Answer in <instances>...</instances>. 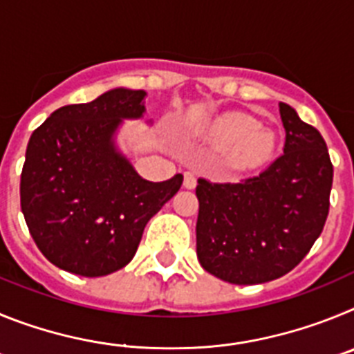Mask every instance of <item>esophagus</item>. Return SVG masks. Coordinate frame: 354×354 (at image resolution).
<instances>
[{
  "mask_svg": "<svg viewBox=\"0 0 354 354\" xmlns=\"http://www.w3.org/2000/svg\"><path fill=\"white\" fill-rule=\"evenodd\" d=\"M195 186H196L195 174H193V171H186V174H184V187H186V189H193Z\"/></svg>",
  "mask_w": 354,
  "mask_h": 354,
  "instance_id": "1",
  "label": "esophagus"
}]
</instances>
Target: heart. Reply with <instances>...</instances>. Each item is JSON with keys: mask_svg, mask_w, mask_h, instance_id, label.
<instances>
[{"mask_svg": "<svg viewBox=\"0 0 354 354\" xmlns=\"http://www.w3.org/2000/svg\"><path fill=\"white\" fill-rule=\"evenodd\" d=\"M211 136L228 145V162L237 170H246L264 162L273 154V134L261 129L253 118L241 113H228L211 127Z\"/></svg>", "mask_w": 354, "mask_h": 354, "instance_id": "1", "label": "heart"}]
</instances>
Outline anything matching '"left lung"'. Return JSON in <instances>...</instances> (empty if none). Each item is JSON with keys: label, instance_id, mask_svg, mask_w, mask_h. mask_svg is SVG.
<instances>
[{"label": "left lung", "instance_id": "obj_1", "mask_svg": "<svg viewBox=\"0 0 354 354\" xmlns=\"http://www.w3.org/2000/svg\"><path fill=\"white\" fill-rule=\"evenodd\" d=\"M283 154L239 183L198 179L196 257L236 286L277 280L310 252L330 211L333 165L326 142L286 102Z\"/></svg>", "mask_w": 354, "mask_h": 354}]
</instances>
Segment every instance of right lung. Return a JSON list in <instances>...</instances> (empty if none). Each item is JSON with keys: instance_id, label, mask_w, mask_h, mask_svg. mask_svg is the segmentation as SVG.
I'll return each instance as SVG.
<instances>
[{"instance_id": "right-lung-1", "label": "right lung", "mask_w": 354, "mask_h": 354, "mask_svg": "<svg viewBox=\"0 0 354 354\" xmlns=\"http://www.w3.org/2000/svg\"><path fill=\"white\" fill-rule=\"evenodd\" d=\"M143 90L115 88L68 104L31 134L21 174V209L44 257L81 277L127 266L143 228L179 192L183 175L142 179L115 149L122 118L145 111Z\"/></svg>"}]
</instances>
